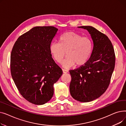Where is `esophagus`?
Listing matches in <instances>:
<instances>
[{"label":"esophagus","mask_w":126,"mask_h":126,"mask_svg":"<svg viewBox=\"0 0 126 126\" xmlns=\"http://www.w3.org/2000/svg\"><path fill=\"white\" fill-rule=\"evenodd\" d=\"M62 70H63V73H67V72H68V71L67 70L65 69H63Z\"/></svg>","instance_id":"34e87169"}]
</instances>
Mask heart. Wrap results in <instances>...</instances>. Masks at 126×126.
Returning a JSON list of instances; mask_svg holds the SVG:
<instances>
[{
	"instance_id": "obj_1",
	"label": "heart",
	"mask_w": 126,
	"mask_h": 126,
	"mask_svg": "<svg viewBox=\"0 0 126 126\" xmlns=\"http://www.w3.org/2000/svg\"><path fill=\"white\" fill-rule=\"evenodd\" d=\"M59 43H52L50 52L55 60L61 63L66 55L67 57L63 62L64 67L69 68L75 64L80 66L87 62L92 51L90 39L74 32H67L62 34Z\"/></svg>"
}]
</instances>
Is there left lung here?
Here are the masks:
<instances>
[{
    "mask_svg": "<svg viewBox=\"0 0 126 126\" xmlns=\"http://www.w3.org/2000/svg\"><path fill=\"white\" fill-rule=\"evenodd\" d=\"M87 30L94 47L87 62L70 70V93L76 100L89 102L101 96L108 88L115 66L114 50L108 37L91 26H79Z\"/></svg>",
    "mask_w": 126,
    "mask_h": 126,
    "instance_id": "left-lung-1",
    "label": "left lung"
}]
</instances>
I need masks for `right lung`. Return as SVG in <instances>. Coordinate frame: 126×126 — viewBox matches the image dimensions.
Instances as JSON below:
<instances>
[{"label": "right lung", "instance_id": "add662e5", "mask_svg": "<svg viewBox=\"0 0 126 126\" xmlns=\"http://www.w3.org/2000/svg\"><path fill=\"white\" fill-rule=\"evenodd\" d=\"M58 29L36 26L20 36L11 55V72L21 95L35 105H43L54 94V84L63 74L49 48Z\"/></svg>", "mask_w": 126, "mask_h": 126}]
</instances>
